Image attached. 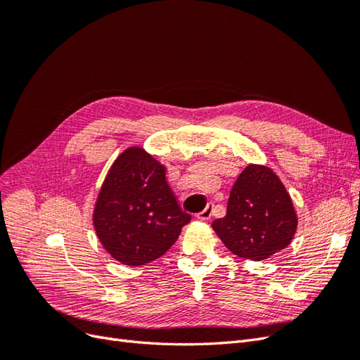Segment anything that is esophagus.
<instances>
[{
  "label": "esophagus",
  "instance_id": "obj_1",
  "mask_svg": "<svg viewBox=\"0 0 360 360\" xmlns=\"http://www.w3.org/2000/svg\"><path fill=\"white\" fill-rule=\"evenodd\" d=\"M212 213H213V204H209L202 212H200L197 214V219H200V221H209L210 217H212Z\"/></svg>",
  "mask_w": 360,
  "mask_h": 360
}]
</instances>
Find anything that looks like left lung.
<instances>
[{
	"mask_svg": "<svg viewBox=\"0 0 360 360\" xmlns=\"http://www.w3.org/2000/svg\"><path fill=\"white\" fill-rule=\"evenodd\" d=\"M297 222L290 193L274 169L249 163L230 192L226 214L212 228L234 255L263 261L291 243Z\"/></svg>",
	"mask_w": 360,
	"mask_h": 360,
	"instance_id": "obj_1",
	"label": "left lung"
}]
</instances>
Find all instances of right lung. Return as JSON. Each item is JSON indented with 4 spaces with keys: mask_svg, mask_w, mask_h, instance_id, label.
I'll use <instances>...</instances> for the list:
<instances>
[{
    "mask_svg": "<svg viewBox=\"0 0 360 360\" xmlns=\"http://www.w3.org/2000/svg\"><path fill=\"white\" fill-rule=\"evenodd\" d=\"M189 222L165 165L139 146L120 153L93 210L96 236L108 254L126 266H144L165 254Z\"/></svg>",
    "mask_w": 360,
    "mask_h": 360,
    "instance_id": "right-lung-1",
    "label": "right lung"
}]
</instances>
